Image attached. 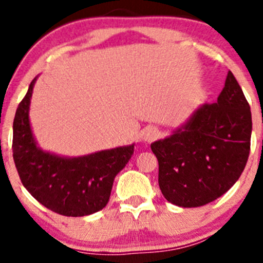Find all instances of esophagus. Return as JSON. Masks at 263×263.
Returning <instances> with one entry per match:
<instances>
[{
	"instance_id": "34e87169",
	"label": "esophagus",
	"mask_w": 263,
	"mask_h": 263,
	"mask_svg": "<svg viewBox=\"0 0 263 263\" xmlns=\"http://www.w3.org/2000/svg\"><path fill=\"white\" fill-rule=\"evenodd\" d=\"M157 137H158V130L155 129V127L148 126L143 130L142 138H143V141H146V142H152V141H154Z\"/></svg>"
}]
</instances>
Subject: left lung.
<instances>
[{
  "mask_svg": "<svg viewBox=\"0 0 263 263\" xmlns=\"http://www.w3.org/2000/svg\"><path fill=\"white\" fill-rule=\"evenodd\" d=\"M252 111L231 71L217 101L203 104L168 137L152 143L166 200L201 206L238 180L250 152Z\"/></svg>",
  "mask_w": 263,
  "mask_h": 263,
  "instance_id": "1",
  "label": "left lung"
}]
</instances>
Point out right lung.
Segmentation results:
<instances>
[{
  "label": "right lung",
  "instance_id": "right-lung-1",
  "mask_svg": "<svg viewBox=\"0 0 263 263\" xmlns=\"http://www.w3.org/2000/svg\"><path fill=\"white\" fill-rule=\"evenodd\" d=\"M38 79L30 83L13 122V158L21 182L42 205L63 216L81 217L108 204L115 178L134 153V143L80 157L46 152L30 124V104Z\"/></svg>",
  "mask_w": 263,
  "mask_h": 263
}]
</instances>
